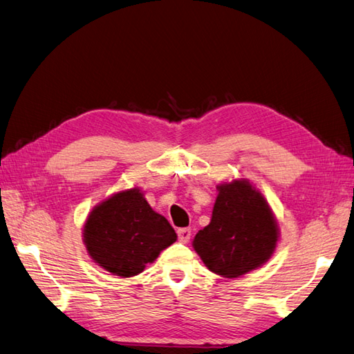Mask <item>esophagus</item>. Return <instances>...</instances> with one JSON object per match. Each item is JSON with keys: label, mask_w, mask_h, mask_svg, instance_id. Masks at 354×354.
<instances>
[{"label": "esophagus", "mask_w": 354, "mask_h": 354, "mask_svg": "<svg viewBox=\"0 0 354 354\" xmlns=\"http://www.w3.org/2000/svg\"><path fill=\"white\" fill-rule=\"evenodd\" d=\"M189 236H192V229H188V227L178 229V239H179V242L187 243L189 241Z\"/></svg>", "instance_id": "1"}]
</instances>
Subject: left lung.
Wrapping results in <instances>:
<instances>
[{
    "mask_svg": "<svg viewBox=\"0 0 354 354\" xmlns=\"http://www.w3.org/2000/svg\"><path fill=\"white\" fill-rule=\"evenodd\" d=\"M216 189L211 223L198 230L193 247L214 274L238 278L274 254L278 224L263 194L247 179H233Z\"/></svg>",
    "mask_w": 354,
    "mask_h": 354,
    "instance_id": "8db88e82",
    "label": "left lung"
}]
</instances>
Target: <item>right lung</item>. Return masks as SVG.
Returning <instances> with one entry per match:
<instances>
[{"label":"right lung","instance_id":"1","mask_svg":"<svg viewBox=\"0 0 354 354\" xmlns=\"http://www.w3.org/2000/svg\"><path fill=\"white\" fill-rule=\"evenodd\" d=\"M82 234L91 259L121 278L140 274L178 238L138 187L98 203L89 212Z\"/></svg>","mask_w":354,"mask_h":354}]
</instances>
